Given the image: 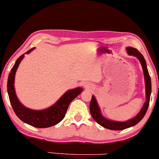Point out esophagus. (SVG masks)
Masks as SVG:
<instances>
[{
    "label": "esophagus",
    "instance_id": "1",
    "mask_svg": "<svg viewBox=\"0 0 159 159\" xmlns=\"http://www.w3.org/2000/svg\"><path fill=\"white\" fill-rule=\"evenodd\" d=\"M85 87H86V88H89V87H90V86L88 85V84H87V85H85Z\"/></svg>",
    "mask_w": 159,
    "mask_h": 159
}]
</instances>
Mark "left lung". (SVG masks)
<instances>
[{"label":"left lung","mask_w":159,"mask_h":159,"mask_svg":"<svg viewBox=\"0 0 159 159\" xmlns=\"http://www.w3.org/2000/svg\"><path fill=\"white\" fill-rule=\"evenodd\" d=\"M126 51L127 54L129 55H132L138 58V61H140V64H141L143 72L144 81H145L146 101L143 104V107L140 109V111L134 117L127 120V121L120 122L105 118L102 115V114L101 109H100L99 106H98L97 100H96V98H95L94 96H92V98H91L90 104V111L93 118L100 125H102L104 128H106V129H111V130H123V129L132 127L134 125H135L136 124H138L140 120L143 119V116H145L146 112H147L149 107V99H150L151 91H152V84H151V78L150 76H149L148 69H147V63H146L145 59H144L143 56L136 48H132V47H127Z\"/></svg>","instance_id":"left-lung-1"}]
</instances>
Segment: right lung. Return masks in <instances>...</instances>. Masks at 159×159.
Returning a JSON list of instances; mask_svg holds the SVG:
<instances>
[{
    "label": "right lung",
    "mask_w": 159,
    "mask_h": 159,
    "mask_svg": "<svg viewBox=\"0 0 159 159\" xmlns=\"http://www.w3.org/2000/svg\"><path fill=\"white\" fill-rule=\"evenodd\" d=\"M35 48H33L23 54L17 59L12 66L7 81V92L12 109L24 123L36 128H48L59 123L64 118L69 104L83 91L81 87L69 90L61 96L54 105L43 110H33L25 107L21 103L16 96L15 90V75L18 67L25 57V54H29Z\"/></svg>",
    "instance_id": "add662e5"
}]
</instances>
